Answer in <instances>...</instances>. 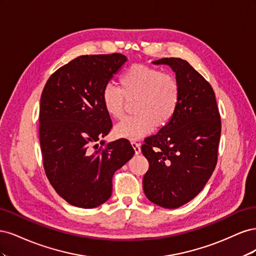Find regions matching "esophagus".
Wrapping results in <instances>:
<instances>
[{"instance_id":"1","label":"esophagus","mask_w":256,"mask_h":256,"mask_svg":"<svg viewBox=\"0 0 256 256\" xmlns=\"http://www.w3.org/2000/svg\"><path fill=\"white\" fill-rule=\"evenodd\" d=\"M131 145H132L134 150L136 154H138L141 152V144L140 143H136V142H131Z\"/></svg>"}]
</instances>
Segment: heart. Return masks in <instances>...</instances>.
Returning <instances> with one entry per match:
<instances>
[{
    "instance_id": "1",
    "label": "heart",
    "mask_w": 256,
    "mask_h": 256,
    "mask_svg": "<svg viewBox=\"0 0 256 256\" xmlns=\"http://www.w3.org/2000/svg\"><path fill=\"white\" fill-rule=\"evenodd\" d=\"M120 88L106 84L102 92L104 109L112 118H120L127 102H134V115L114 127L116 136L138 140L154 128H164L172 120L180 100V86L172 74L143 64L130 66L120 78Z\"/></svg>"
}]
</instances>
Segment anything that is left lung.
I'll return each mask as SVG.
<instances>
[{"instance_id": "obj_1", "label": "left lung", "mask_w": 256, "mask_h": 256, "mask_svg": "<svg viewBox=\"0 0 256 256\" xmlns=\"http://www.w3.org/2000/svg\"><path fill=\"white\" fill-rule=\"evenodd\" d=\"M173 69L180 86V100L172 120L145 138L141 150L150 168L143 189L150 202L177 208L203 190L218 160L221 120L214 92L187 60H154Z\"/></svg>"}]
</instances>
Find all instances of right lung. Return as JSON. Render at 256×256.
Returning a JSON list of instances; mask_svg holds the SVG:
<instances>
[{"label":"right lung","mask_w":256,"mask_h":256,"mask_svg":"<svg viewBox=\"0 0 256 256\" xmlns=\"http://www.w3.org/2000/svg\"><path fill=\"white\" fill-rule=\"evenodd\" d=\"M126 60L120 53L81 56L52 74L44 88L40 108L44 168L58 194L74 206L94 208L106 202L114 173L134 154L126 138L104 147L96 143L112 128L102 92Z\"/></svg>","instance_id":"obj_1"}]
</instances>
